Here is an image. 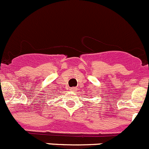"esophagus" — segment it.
I'll list each match as a JSON object with an SVG mask.
<instances>
[{
  "instance_id": "34e87169",
  "label": "esophagus",
  "mask_w": 149,
  "mask_h": 149,
  "mask_svg": "<svg viewBox=\"0 0 149 149\" xmlns=\"http://www.w3.org/2000/svg\"><path fill=\"white\" fill-rule=\"evenodd\" d=\"M77 91V88H70V91H71L72 93H75Z\"/></svg>"
}]
</instances>
